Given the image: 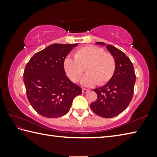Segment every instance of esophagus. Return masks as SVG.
<instances>
[{
    "instance_id": "1",
    "label": "esophagus",
    "mask_w": 157,
    "mask_h": 157,
    "mask_svg": "<svg viewBox=\"0 0 157 157\" xmlns=\"http://www.w3.org/2000/svg\"><path fill=\"white\" fill-rule=\"evenodd\" d=\"M89 91V90L86 89H84V88H82V94H86Z\"/></svg>"
}]
</instances>
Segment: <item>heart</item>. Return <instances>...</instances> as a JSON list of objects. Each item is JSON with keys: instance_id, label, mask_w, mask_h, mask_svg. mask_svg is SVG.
Here are the masks:
<instances>
[{"instance_id": "1", "label": "heart", "mask_w": 157, "mask_h": 157, "mask_svg": "<svg viewBox=\"0 0 157 157\" xmlns=\"http://www.w3.org/2000/svg\"><path fill=\"white\" fill-rule=\"evenodd\" d=\"M66 75L72 82H77L83 75L85 68L87 73L82 78L83 86H91L97 84L103 85L112 78L116 69V62L110 53L96 46L81 48L74 54V58L67 57L63 61Z\"/></svg>"}]
</instances>
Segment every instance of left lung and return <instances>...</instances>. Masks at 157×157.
Returning a JSON list of instances; mask_svg holds the SVG:
<instances>
[{
  "label": "left lung",
  "instance_id": "1",
  "mask_svg": "<svg viewBox=\"0 0 157 157\" xmlns=\"http://www.w3.org/2000/svg\"><path fill=\"white\" fill-rule=\"evenodd\" d=\"M106 46L114 57L116 69L113 75L104 86L94 89L98 98L90 107L97 115L106 118L119 115L128 107L134 94L136 75L133 63L121 50L111 45L96 42Z\"/></svg>",
  "mask_w": 157,
  "mask_h": 157
}]
</instances>
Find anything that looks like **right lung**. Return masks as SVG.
<instances>
[{
	"label": "right lung",
	"instance_id": "right-lung-1",
	"mask_svg": "<svg viewBox=\"0 0 157 157\" xmlns=\"http://www.w3.org/2000/svg\"><path fill=\"white\" fill-rule=\"evenodd\" d=\"M78 44H53L36 52L25 66L23 82L30 105L49 118L63 116L70 110L82 89L73 83L63 68V61Z\"/></svg>",
	"mask_w": 157,
	"mask_h": 157
}]
</instances>
